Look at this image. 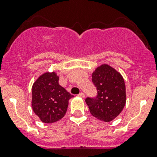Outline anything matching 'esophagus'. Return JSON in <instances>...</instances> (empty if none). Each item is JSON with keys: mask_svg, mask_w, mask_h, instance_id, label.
Wrapping results in <instances>:
<instances>
[{"mask_svg": "<svg viewBox=\"0 0 157 157\" xmlns=\"http://www.w3.org/2000/svg\"><path fill=\"white\" fill-rule=\"evenodd\" d=\"M78 96H79V97H80V98H84L85 97V94L83 93H80V94L78 95Z\"/></svg>", "mask_w": 157, "mask_h": 157, "instance_id": "1", "label": "esophagus"}]
</instances>
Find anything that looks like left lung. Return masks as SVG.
<instances>
[{
	"mask_svg": "<svg viewBox=\"0 0 157 157\" xmlns=\"http://www.w3.org/2000/svg\"><path fill=\"white\" fill-rule=\"evenodd\" d=\"M93 83L97 89L96 98H86L91 115L109 122L121 112L126 103V87L121 74L107 64H102L92 73Z\"/></svg>",
	"mask_w": 157,
	"mask_h": 157,
	"instance_id": "1",
	"label": "left lung"
}]
</instances>
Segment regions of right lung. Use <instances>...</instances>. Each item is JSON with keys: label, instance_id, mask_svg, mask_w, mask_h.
Instances as JSON below:
<instances>
[{"label": "right lung", "instance_id": "add662e5", "mask_svg": "<svg viewBox=\"0 0 157 157\" xmlns=\"http://www.w3.org/2000/svg\"><path fill=\"white\" fill-rule=\"evenodd\" d=\"M59 77L55 71L44 73L33 83L32 108L43 123L51 124L65 115L69 99L74 97L58 83Z\"/></svg>", "mask_w": 157, "mask_h": 157}]
</instances>
